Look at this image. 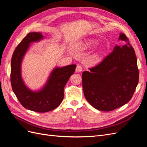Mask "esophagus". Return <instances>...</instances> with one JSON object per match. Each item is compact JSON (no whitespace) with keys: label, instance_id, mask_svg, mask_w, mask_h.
Listing matches in <instances>:
<instances>
[{"label":"esophagus","instance_id":"34e87169","mask_svg":"<svg viewBox=\"0 0 147 147\" xmlns=\"http://www.w3.org/2000/svg\"><path fill=\"white\" fill-rule=\"evenodd\" d=\"M82 70H83L82 66L81 65L78 64L77 65V67H76V71H77V72H82Z\"/></svg>","mask_w":147,"mask_h":147}]
</instances>
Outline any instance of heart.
<instances>
[{"label": "heart", "instance_id": "b5f03b06", "mask_svg": "<svg viewBox=\"0 0 147 147\" xmlns=\"http://www.w3.org/2000/svg\"><path fill=\"white\" fill-rule=\"evenodd\" d=\"M94 43V42H91L90 44V45H93Z\"/></svg>", "mask_w": 147, "mask_h": 147}]
</instances>
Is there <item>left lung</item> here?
<instances>
[{
    "mask_svg": "<svg viewBox=\"0 0 147 147\" xmlns=\"http://www.w3.org/2000/svg\"><path fill=\"white\" fill-rule=\"evenodd\" d=\"M100 63L82 74V85L86 100L95 109L110 112L129 101L139 83V69L135 51L126 35Z\"/></svg>",
    "mask_w": 147,
    "mask_h": 147,
    "instance_id": "1",
    "label": "left lung"
}]
</instances>
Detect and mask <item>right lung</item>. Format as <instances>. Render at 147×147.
Returning a JSON list of instances; mask_svg holds the SVG:
<instances>
[{"label":"right lung","instance_id":"1","mask_svg":"<svg viewBox=\"0 0 147 147\" xmlns=\"http://www.w3.org/2000/svg\"><path fill=\"white\" fill-rule=\"evenodd\" d=\"M40 32H30L22 40L15 50L11 60L10 81L13 91L24 108L39 113L55 109L64 99V88L70 77L75 70L76 65L72 64L56 68L43 90L38 92L26 87L21 77V63L29 43L43 38Z\"/></svg>","mask_w":147,"mask_h":147}]
</instances>
